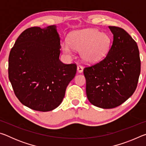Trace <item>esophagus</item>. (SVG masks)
Returning <instances> with one entry per match:
<instances>
[{"label": "esophagus", "instance_id": "1", "mask_svg": "<svg viewBox=\"0 0 146 146\" xmlns=\"http://www.w3.org/2000/svg\"><path fill=\"white\" fill-rule=\"evenodd\" d=\"M83 67L82 66H80V65H78V66H77V71H78V73H82V71H83Z\"/></svg>", "mask_w": 146, "mask_h": 146}]
</instances>
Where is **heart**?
Segmentation results:
<instances>
[{
	"label": "heart",
	"mask_w": 146,
	"mask_h": 146,
	"mask_svg": "<svg viewBox=\"0 0 146 146\" xmlns=\"http://www.w3.org/2000/svg\"><path fill=\"white\" fill-rule=\"evenodd\" d=\"M111 39L108 33L96 29H87L75 32L68 42L61 44L65 53L71 55L72 49L81 51L80 55L88 63L96 62L104 57L108 53Z\"/></svg>",
	"instance_id": "heart-1"
}]
</instances>
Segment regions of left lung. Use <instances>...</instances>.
I'll return each instance as SVG.
<instances>
[{
    "label": "left lung",
    "mask_w": 146,
    "mask_h": 146,
    "mask_svg": "<svg viewBox=\"0 0 146 146\" xmlns=\"http://www.w3.org/2000/svg\"><path fill=\"white\" fill-rule=\"evenodd\" d=\"M113 41L106 57L84 69L86 95L93 105L103 109L117 107L137 88L140 59L137 42L124 29L109 26Z\"/></svg>",
    "instance_id": "8db88e82"
}]
</instances>
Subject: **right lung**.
<instances>
[{
  "instance_id": "obj_1",
  "label": "right lung",
  "mask_w": 146,
  "mask_h": 146,
  "mask_svg": "<svg viewBox=\"0 0 146 146\" xmlns=\"http://www.w3.org/2000/svg\"><path fill=\"white\" fill-rule=\"evenodd\" d=\"M60 36L56 26L31 27L20 35L9 53L8 76L15 95L23 105L49 111L62 102L76 64L59 60Z\"/></svg>"
}]
</instances>
